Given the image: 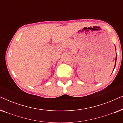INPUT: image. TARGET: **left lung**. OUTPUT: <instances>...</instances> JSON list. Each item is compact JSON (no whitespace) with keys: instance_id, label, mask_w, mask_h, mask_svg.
<instances>
[{"instance_id":"1","label":"left lung","mask_w":123,"mask_h":123,"mask_svg":"<svg viewBox=\"0 0 123 123\" xmlns=\"http://www.w3.org/2000/svg\"><path fill=\"white\" fill-rule=\"evenodd\" d=\"M117 55H116V59H115V64H116V62H117ZM115 66H114V68H115Z\"/></svg>"}]
</instances>
